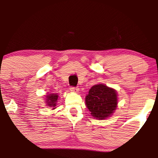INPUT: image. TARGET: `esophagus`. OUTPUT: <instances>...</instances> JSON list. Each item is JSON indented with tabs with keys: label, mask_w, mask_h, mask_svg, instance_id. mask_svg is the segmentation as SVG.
I'll return each mask as SVG.
<instances>
[{
	"label": "esophagus",
	"mask_w": 158,
	"mask_h": 158,
	"mask_svg": "<svg viewBox=\"0 0 158 158\" xmlns=\"http://www.w3.org/2000/svg\"><path fill=\"white\" fill-rule=\"evenodd\" d=\"M70 91L73 92H76V93H77V92L79 91V89L78 88V87H71V88H70Z\"/></svg>",
	"instance_id": "obj_1"
}]
</instances>
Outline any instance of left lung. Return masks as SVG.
<instances>
[{
  "mask_svg": "<svg viewBox=\"0 0 158 158\" xmlns=\"http://www.w3.org/2000/svg\"><path fill=\"white\" fill-rule=\"evenodd\" d=\"M85 99L91 115L96 119H106L111 116L117 108V92L104 84L93 85Z\"/></svg>",
  "mask_w": 158,
  "mask_h": 158,
  "instance_id": "obj_1",
  "label": "left lung"
}]
</instances>
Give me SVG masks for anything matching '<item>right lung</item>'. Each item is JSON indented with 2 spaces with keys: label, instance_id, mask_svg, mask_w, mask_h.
I'll list each match as a JSON object with an SVG mask.
<instances>
[{
  "label": "right lung",
  "instance_id": "obj_1",
  "mask_svg": "<svg viewBox=\"0 0 158 158\" xmlns=\"http://www.w3.org/2000/svg\"><path fill=\"white\" fill-rule=\"evenodd\" d=\"M58 95L57 94H49L46 96V100H47V106L52 108V109H56V106L57 105V100H58Z\"/></svg>",
  "mask_w": 158,
  "mask_h": 158
}]
</instances>
